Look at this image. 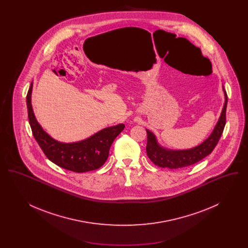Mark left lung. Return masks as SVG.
I'll return each mask as SVG.
<instances>
[{
    "mask_svg": "<svg viewBox=\"0 0 248 248\" xmlns=\"http://www.w3.org/2000/svg\"><path fill=\"white\" fill-rule=\"evenodd\" d=\"M223 91L225 94V103L220 117L218 119V122L215 126L212 134L209 136L207 140H205L199 146L184 151L166 150L158 144L154 134L151 131L147 130L148 141L146 152L148 157L154 165L163 168L177 169L194 165L212 153L217 142L219 141V139L223 133L226 124V109L228 96L224 88Z\"/></svg>",
    "mask_w": 248,
    "mask_h": 248,
    "instance_id": "obj_1",
    "label": "left lung"
}]
</instances>
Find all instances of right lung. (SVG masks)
<instances>
[{
	"instance_id": "1",
	"label": "right lung",
	"mask_w": 248,
	"mask_h": 248,
	"mask_svg": "<svg viewBox=\"0 0 248 248\" xmlns=\"http://www.w3.org/2000/svg\"><path fill=\"white\" fill-rule=\"evenodd\" d=\"M32 83L27 94V107L32 135L48 159L60 167L76 173L98 169L105 164L110 146L124 128V124L107 127L79 142L62 143L52 139L36 120L31 107Z\"/></svg>"
}]
</instances>
